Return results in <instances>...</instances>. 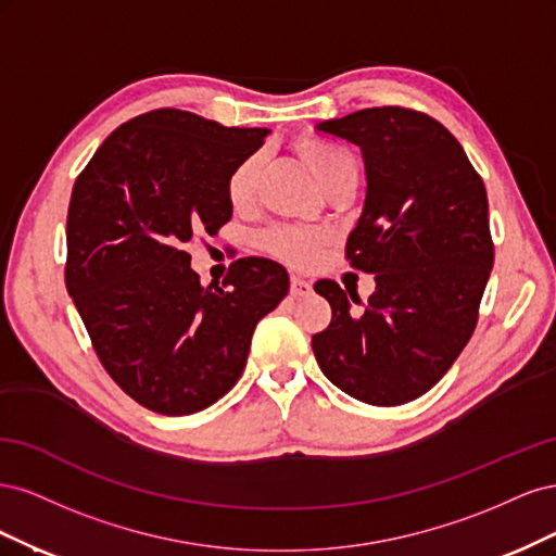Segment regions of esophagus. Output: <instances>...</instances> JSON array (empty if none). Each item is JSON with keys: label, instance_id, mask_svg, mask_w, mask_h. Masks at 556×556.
Here are the masks:
<instances>
[{"label": "esophagus", "instance_id": "1", "mask_svg": "<svg viewBox=\"0 0 556 556\" xmlns=\"http://www.w3.org/2000/svg\"><path fill=\"white\" fill-rule=\"evenodd\" d=\"M290 292H292L294 296H308V294L313 292V285H311L308 280H304V278L292 276V280H290Z\"/></svg>", "mask_w": 556, "mask_h": 556}]
</instances>
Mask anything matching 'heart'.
I'll return each instance as SVG.
<instances>
[{"label": "heart", "instance_id": "1", "mask_svg": "<svg viewBox=\"0 0 556 556\" xmlns=\"http://www.w3.org/2000/svg\"><path fill=\"white\" fill-rule=\"evenodd\" d=\"M294 153L301 164L315 176V180L327 190L329 185L348 172H357L355 157L348 150L333 146L317 137H299L294 139ZM262 176V162L257 155H250L233 166L227 178V199L233 211H245L257 199ZM325 233L299 227H276L262 237V248L276 260L290 266H311L319 250L325 245Z\"/></svg>", "mask_w": 556, "mask_h": 556}]
</instances>
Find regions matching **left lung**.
Wrapping results in <instances>:
<instances>
[{"label": "left lung", "mask_w": 556, "mask_h": 556, "mask_svg": "<svg viewBox=\"0 0 556 556\" xmlns=\"http://www.w3.org/2000/svg\"><path fill=\"white\" fill-rule=\"evenodd\" d=\"M317 131L362 148L368 188L345 260L376 276V292L364 304L339 282H315L331 306L315 359L345 394L401 406L429 392L476 331L494 264L484 182L422 111L364 109Z\"/></svg>", "instance_id": "8db88e82"}]
</instances>
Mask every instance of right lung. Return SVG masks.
I'll use <instances>...</instances> for the list:
<instances>
[{
	"mask_svg": "<svg viewBox=\"0 0 556 556\" xmlns=\"http://www.w3.org/2000/svg\"><path fill=\"white\" fill-rule=\"evenodd\" d=\"M268 129L180 109L131 117L74 182L64 282L106 374L143 408L192 415L241 378L252 331L290 290L264 257L201 288L185 245L231 217L227 178Z\"/></svg>",
	"mask_w": 556,
	"mask_h": 556,
	"instance_id": "1",
	"label": "right lung"
}]
</instances>
